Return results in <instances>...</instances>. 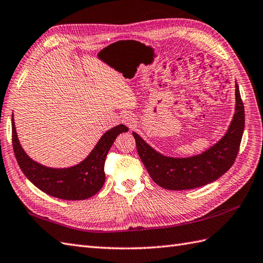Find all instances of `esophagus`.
<instances>
[{
    "instance_id": "obj_1",
    "label": "esophagus",
    "mask_w": 263,
    "mask_h": 263,
    "mask_svg": "<svg viewBox=\"0 0 263 263\" xmlns=\"http://www.w3.org/2000/svg\"><path fill=\"white\" fill-rule=\"evenodd\" d=\"M122 122H123V123H124L125 125L129 126L131 130H133L134 127L137 126V119L134 118L133 115H131V114H126V115H124L123 119H122Z\"/></svg>"
}]
</instances>
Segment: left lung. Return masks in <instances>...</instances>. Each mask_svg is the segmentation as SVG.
Instances as JSON below:
<instances>
[{"mask_svg": "<svg viewBox=\"0 0 263 263\" xmlns=\"http://www.w3.org/2000/svg\"><path fill=\"white\" fill-rule=\"evenodd\" d=\"M235 114L225 136L201 155L172 158L160 155L133 132L140 159L157 185L169 191H185L218 179L234 163L244 131V106L235 84Z\"/></svg>", "mask_w": 263, "mask_h": 263, "instance_id": "8db88e82", "label": "left lung"}]
</instances>
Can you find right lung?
Returning a JSON list of instances; mask_svg holds the SVG:
<instances>
[{
    "label": "right lung",
    "instance_id": "add662e5",
    "mask_svg": "<svg viewBox=\"0 0 263 263\" xmlns=\"http://www.w3.org/2000/svg\"><path fill=\"white\" fill-rule=\"evenodd\" d=\"M120 124L112 127L97 142L85 160L70 168H49L33 161L20 145L12 119V145L16 161L27 178L40 191L56 198L66 200L86 199L100 191L105 182L104 163L108 150L120 133L127 132Z\"/></svg>",
    "mask_w": 263,
    "mask_h": 263
}]
</instances>
